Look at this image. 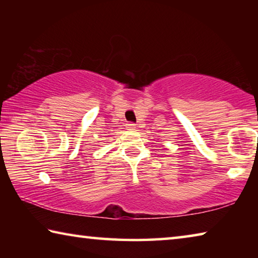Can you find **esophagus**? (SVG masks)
Wrapping results in <instances>:
<instances>
[{"instance_id": "esophagus-1", "label": "esophagus", "mask_w": 258, "mask_h": 258, "mask_svg": "<svg viewBox=\"0 0 258 258\" xmlns=\"http://www.w3.org/2000/svg\"><path fill=\"white\" fill-rule=\"evenodd\" d=\"M126 128L132 131V130H135V127H137V125H135L134 123H131V121H128V123H126Z\"/></svg>"}]
</instances>
